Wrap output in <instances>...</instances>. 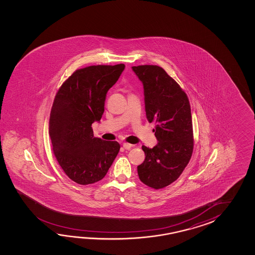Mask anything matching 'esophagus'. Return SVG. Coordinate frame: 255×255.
Masks as SVG:
<instances>
[{"mask_svg":"<svg viewBox=\"0 0 255 255\" xmlns=\"http://www.w3.org/2000/svg\"><path fill=\"white\" fill-rule=\"evenodd\" d=\"M123 147L125 148V149H130L131 147H132V145L131 144H129V143H123Z\"/></svg>","mask_w":255,"mask_h":255,"instance_id":"1","label":"esophagus"}]
</instances>
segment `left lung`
<instances>
[{"mask_svg":"<svg viewBox=\"0 0 255 255\" xmlns=\"http://www.w3.org/2000/svg\"><path fill=\"white\" fill-rule=\"evenodd\" d=\"M142 82L146 120L155 122L157 144L142 146L144 162L137 174L155 190L171 184L183 172L193 151V128L189 98L179 84L157 65L132 66Z\"/></svg>","mask_w":255,"mask_h":255,"instance_id":"8db88e82","label":"left lung"}]
</instances>
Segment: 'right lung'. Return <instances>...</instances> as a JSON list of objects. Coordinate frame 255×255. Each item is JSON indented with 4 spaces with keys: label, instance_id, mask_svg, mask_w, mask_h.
I'll return each mask as SVG.
<instances>
[{
    "label": "right lung",
    "instance_id": "right-lung-1",
    "mask_svg": "<svg viewBox=\"0 0 255 255\" xmlns=\"http://www.w3.org/2000/svg\"><path fill=\"white\" fill-rule=\"evenodd\" d=\"M124 64L77 69L60 87L49 120L54 157L69 179L93 184L108 173L120 145L95 137L92 126L105 110L107 93L119 80Z\"/></svg>",
    "mask_w": 255,
    "mask_h": 255
}]
</instances>
